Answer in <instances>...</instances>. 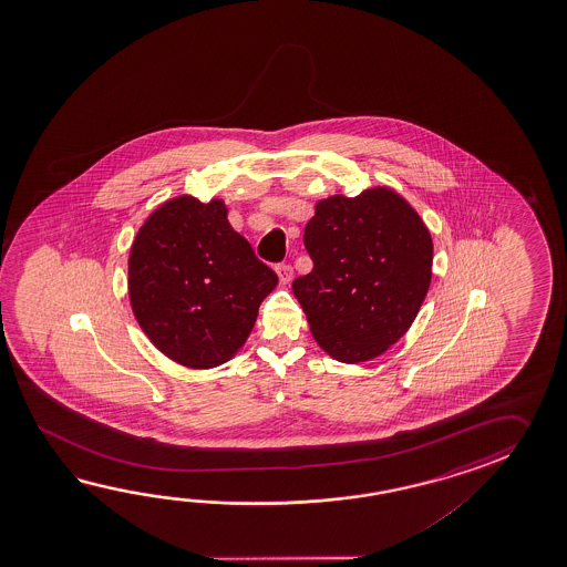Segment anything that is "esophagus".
I'll use <instances>...</instances> for the list:
<instances>
[{
    "label": "esophagus",
    "instance_id": "1",
    "mask_svg": "<svg viewBox=\"0 0 567 567\" xmlns=\"http://www.w3.org/2000/svg\"><path fill=\"white\" fill-rule=\"evenodd\" d=\"M276 271H278L279 281H281L284 286H288L291 278H293V269H291V266H286V264L276 267Z\"/></svg>",
    "mask_w": 567,
    "mask_h": 567
}]
</instances>
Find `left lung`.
I'll use <instances>...</instances> for the list:
<instances>
[{
	"instance_id": "left-lung-1",
	"label": "left lung",
	"mask_w": 567,
	"mask_h": 567,
	"mask_svg": "<svg viewBox=\"0 0 567 567\" xmlns=\"http://www.w3.org/2000/svg\"><path fill=\"white\" fill-rule=\"evenodd\" d=\"M313 269L291 284L313 340L334 361H373L405 337L432 284L434 241L389 186L318 200L303 230Z\"/></svg>"
}]
</instances>
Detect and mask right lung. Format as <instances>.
<instances>
[{
	"instance_id": "1",
	"label": "right lung",
	"mask_w": 567,
	"mask_h": 567,
	"mask_svg": "<svg viewBox=\"0 0 567 567\" xmlns=\"http://www.w3.org/2000/svg\"><path fill=\"white\" fill-rule=\"evenodd\" d=\"M227 215L220 198L174 196L145 218L132 243L133 316L150 342L186 369L230 361L278 286Z\"/></svg>"
}]
</instances>
